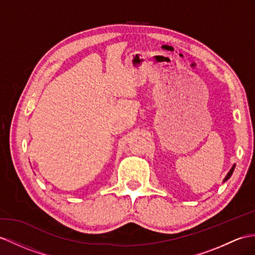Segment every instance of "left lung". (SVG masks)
Wrapping results in <instances>:
<instances>
[{"instance_id":"obj_1","label":"left lung","mask_w":255,"mask_h":255,"mask_svg":"<svg viewBox=\"0 0 255 255\" xmlns=\"http://www.w3.org/2000/svg\"><path fill=\"white\" fill-rule=\"evenodd\" d=\"M234 169H235V165H234V166L232 167V170L228 172V174L226 175V177H225V179H224V182H226V181H227V179H228L229 177H231V176H232V174H233V172H234Z\"/></svg>"}]
</instances>
